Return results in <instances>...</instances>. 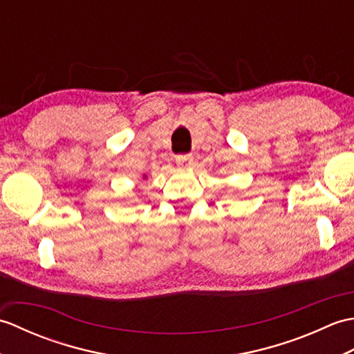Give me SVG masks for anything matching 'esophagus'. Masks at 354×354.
<instances>
[{"label":"esophagus","mask_w":354,"mask_h":354,"mask_svg":"<svg viewBox=\"0 0 354 354\" xmlns=\"http://www.w3.org/2000/svg\"><path fill=\"white\" fill-rule=\"evenodd\" d=\"M176 164L181 169H189L190 165L193 164V155L185 153V155H178L176 156Z\"/></svg>","instance_id":"esophagus-1"}]
</instances>
